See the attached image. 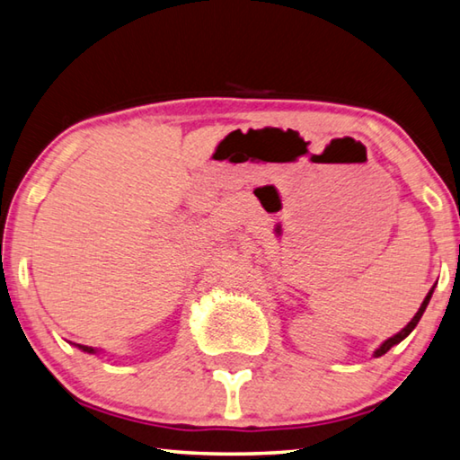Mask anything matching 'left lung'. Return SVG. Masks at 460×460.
Listing matches in <instances>:
<instances>
[{"label":"left lung","mask_w":460,"mask_h":460,"mask_svg":"<svg viewBox=\"0 0 460 460\" xmlns=\"http://www.w3.org/2000/svg\"><path fill=\"white\" fill-rule=\"evenodd\" d=\"M432 293H434V287L430 288V291H429V295H426L424 296V301H422V305H420V309H418L416 311V315L412 317V321H410V323L404 327V329H402V332L400 333H396V335H394V337H390V340H385L382 345H380V348H377L376 351H374V356L376 358H380V356H384V353L385 351H390L392 348H394V345H396V343H400L402 340H406V337L410 335V333H412V329L418 325V321H420V317H422V313L426 311V307H429V301H430V296H432Z\"/></svg>","instance_id":"left-lung-1"}]
</instances>
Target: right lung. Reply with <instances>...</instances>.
<instances>
[{
  "instance_id": "right-lung-1",
  "label": "right lung",
  "mask_w": 460,
  "mask_h": 460,
  "mask_svg": "<svg viewBox=\"0 0 460 460\" xmlns=\"http://www.w3.org/2000/svg\"><path fill=\"white\" fill-rule=\"evenodd\" d=\"M78 348L83 349V351H86V353H96L93 348H86V345H78Z\"/></svg>"
}]
</instances>
